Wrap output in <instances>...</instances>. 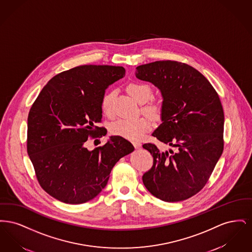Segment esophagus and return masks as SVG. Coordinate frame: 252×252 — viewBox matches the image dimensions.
Returning <instances> with one entry per match:
<instances>
[{
    "label": "esophagus",
    "instance_id": "34e87169",
    "mask_svg": "<svg viewBox=\"0 0 252 252\" xmlns=\"http://www.w3.org/2000/svg\"><path fill=\"white\" fill-rule=\"evenodd\" d=\"M132 144H133L135 148H140L142 146V144L140 142H133Z\"/></svg>",
    "mask_w": 252,
    "mask_h": 252
}]
</instances>
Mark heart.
Segmentation results:
<instances>
[{
    "instance_id": "heart-1",
    "label": "heart",
    "mask_w": 252,
    "mask_h": 252,
    "mask_svg": "<svg viewBox=\"0 0 252 252\" xmlns=\"http://www.w3.org/2000/svg\"><path fill=\"white\" fill-rule=\"evenodd\" d=\"M127 92L139 103L147 102L153 94L151 88L141 82L130 83L127 86ZM113 96L114 92H108L102 97L101 109L105 115L110 116L112 113ZM143 111L151 119L159 120L162 115V105L158 102H150L143 107ZM149 118L141 116L135 119H120L111 124L109 131L114 136L129 141H139L151 126V120Z\"/></svg>"
}]
</instances>
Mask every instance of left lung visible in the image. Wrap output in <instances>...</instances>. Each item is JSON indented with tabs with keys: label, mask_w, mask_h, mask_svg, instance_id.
I'll return each instance as SVG.
<instances>
[{
	"label": "left lung",
	"mask_w": 252,
	"mask_h": 252,
	"mask_svg": "<svg viewBox=\"0 0 252 252\" xmlns=\"http://www.w3.org/2000/svg\"><path fill=\"white\" fill-rule=\"evenodd\" d=\"M136 76L158 87L163 97L162 123L152 136L175 147L143 145L153 166L143 176L146 189L166 202L192 197L203 189L224 149V111L215 88L192 66L172 60L136 68Z\"/></svg>",
	"instance_id": "obj_1"
}]
</instances>
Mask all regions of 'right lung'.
<instances>
[{"label":"right lung","instance_id":"right-lung-1","mask_svg":"<svg viewBox=\"0 0 252 252\" xmlns=\"http://www.w3.org/2000/svg\"><path fill=\"white\" fill-rule=\"evenodd\" d=\"M126 74L121 66L83 65L55 75L30 108L27 153L41 188L68 204L85 203L107 185L115 163L134 150L111 136L92 151L88 139L105 136L101 100L108 85ZM95 142V141H94Z\"/></svg>","mask_w":252,"mask_h":252}]
</instances>
